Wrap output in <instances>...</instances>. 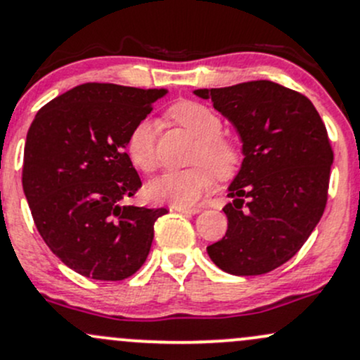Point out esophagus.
<instances>
[{
    "mask_svg": "<svg viewBox=\"0 0 360 360\" xmlns=\"http://www.w3.org/2000/svg\"><path fill=\"white\" fill-rule=\"evenodd\" d=\"M172 210L181 212V214H193V215L200 214V212H202V209H200V207H177V205H174Z\"/></svg>",
    "mask_w": 360,
    "mask_h": 360,
    "instance_id": "34e87169",
    "label": "esophagus"
}]
</instances>
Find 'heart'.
Listing matches in <instances>:
<instances>
[{
	"mask_svg": "<svg viewBox=\"0 0 360 360\" xmlns=\"http://www.w3.org/2000/svg\"><path fill=\"white\" fill-rule=\"evenodd\" d=\"M167 117L198 139L193 160L198 165L184 170H169L148 183V195L155 202L191 207L214 186V172L231 176L240 164V148L222 136V120L212 108L196 101H179L167 110ZM155 124L141 120L132 127L126 141L131 162L150 172L157 167Z\"/></svg>",
	"mask_w": 360,
	"mask_h": 360,
	"instance_id": "obj_1",
	"label": "heart"
}]
</instances>
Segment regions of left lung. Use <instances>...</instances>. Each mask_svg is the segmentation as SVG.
I'll list each match as a JSON object with an SVG mask.
<instances>
[{
  "label": "left lung",
  "mask_w": 360,
  "mask_h": 360,
  "mask_svg": "<svg viewBox=\"0 0 360 360\" xmlns=\"http://www.w3.org/2000/svg\"><path fill=\"white\" fill-rule=\"evenodd\" d=\"M212 100L241 139L243 162L228 188V231L207 252L234 276L288 262L323 217L333 150L312 101L272 81L193 91Z\"/></svg>",
  "instance_id": "8db88e82"
}]
</instances>
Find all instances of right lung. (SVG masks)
Segmentation results:
<instances>
[{
	"label": "right lung",
	"mask_w": 360,
	"mask_h": 360,
	"mask_svg": "<svg viewBox=\"0 0 360 360\" xmlns=\"http://www.w3.org/2000/svg\"><path fill=\"white\" fill-rule=\"evenodd\" d=\"M165 94L86 82L44 105L30 124L25 198L44 243L77 274L120 281L148 257L155 221L167 210L122 203L141 188L126 141Z\"/></svg>",
	"instance_id": "1"
}]
</instances>
